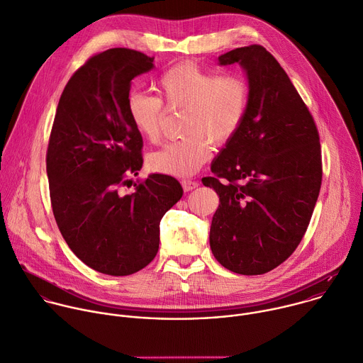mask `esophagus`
I'll return each mask as SVG.
<instances>
[{"mask_svg": "<svg viewBox=\"0 0 363 363\" xmlns=\"http://www.w3.org/2000/svg\"><path fill=\"white\" fill-rule=\"evenodd\" d=\"M182 186H183L184 191H190V190H194L196 187H199V182L191 180V179H184V180H182Z\"/></svg>", "mask_w": 363, "mask_h": 363, "instance_id": "1", "label": "esophagus"}]
</instances>
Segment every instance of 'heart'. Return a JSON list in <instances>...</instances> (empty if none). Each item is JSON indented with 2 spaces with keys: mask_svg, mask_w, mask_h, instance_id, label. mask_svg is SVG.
Returning a JSON list of instances; mask_svg holds the SVG:
<instances>
[{
  "mask_svg": "<svg viewBox=\"0 0 363 363\" xmlns=\"http://www.w3.org/2000/svg\"><path fill=\"white\" fill-rule=\"evenodd\" d=\"M159 98L130 91L126 111L135 130L147 142L156 143L162 135L164 108L186 109L183 130L187 136L169 142L149 157L152 170L186 177L194 174L213 153V145L224 146L242 128L251 88L240 74L220 75L196 62L173 65L156 84Z\"/></svg>",
  "mask_w": 363,
  "mask_h": 363,
  "instance_id": "b5f03b06",
  "label": "heart"
}]
</instances>
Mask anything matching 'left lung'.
I'll return each instance as SVG.
<instances>
[{"label": "left lung", "instance_id": "1", "mask_svg": "<svg viewBox=\"0 0 363 363\" xmlns=\"http://www.w3.org/2000/svg\"><path fill=\"white\" fill-rule=\"evenodd\" d=\"M247 72L251 104L247 119L211 164L220 204L210 247L216 259L241 275L265 274L301 242L322 183L315 121L278 61L261 45L218 57Z\"/></svg>", "mask_w": 363, "mask_h": 363}]
</instances>
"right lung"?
Masks as SVG:
<instances>
[{"mask_svg": "<svg viewBox=\"0 0 363 363\" xmlns=\"http://www.w3.org/2000/svg\"><path fill=\"white\" fill-rule=\"evenodd\" d=\"M153 61L129 48L91 57L61 95L47 150L51 206L64 240L88 267L115 277L152 262L160 220L183 196L167 174L138 179L133 194L121 193L143 164L126 99L132 79Z\"/></svg>", "mask_w": 363, "mask_h": 363, "instance_id": "obj_1", "label": "right lung"}]
</instances>
